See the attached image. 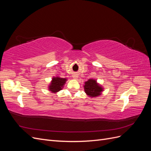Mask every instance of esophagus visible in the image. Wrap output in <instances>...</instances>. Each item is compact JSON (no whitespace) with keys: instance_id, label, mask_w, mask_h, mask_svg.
Masks as SVG:
<instances>
[{"instance_id":"esophagus-1","label":"esophagus","mask_w":151,"mask_h":151,"mask_svg":"<svg viewBox=\"0 0 151 151\" xmlns=\"http://www.w3.org/2000/svg\"><path fill=\"white\" fill-rule=\"evenodd\" d=\"M77 77H78V76H77V74H74V76H73V78L75 79H77Z\"/></svg>"}]
</instances>
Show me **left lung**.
Masks as SVG:
<instances>
[{"mask_svg":"<svg viewBox=\"0 0 151 151\" xmlns=\"http://www.w3.org/2000/svg\"><path fill=\"white\" fill-rule=\"evenodd\" d=\"M84 87L85 93L91 98H95L101 95L103 89L94 79H89L88 81L85 82Z\"/></svg>","mask_w":151,"mask_h":151,"instance_id":"left-lung-1","label":"left lung"}]
</instances>
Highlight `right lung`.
Masks as SVG:
<instances>
[{"mask_svg":"<svg viewBox=\"0 0 151 151\" xmlns=\"http://www.w3.org/2000/svg\"><path fill=\"white\" fill-rule=\"evenodd\" d=\"M67 79L65 78H61V77H53L51 83L49 86V90L53 93L58 92L59 91H60L62 89Z\"/></svg>","mask_w":151,"mask_h":151,"instance_id":"add662e5","label":"right lung"}]
</instances>
